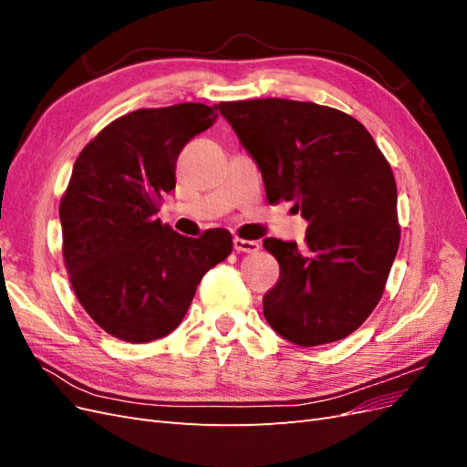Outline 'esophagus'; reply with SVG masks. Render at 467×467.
<instances>
[{"label": "esophagus", "instance_id": "obj_1", "mask_svg": "<svg viewBox=\"0 0 467 467\" xmlns=\"http://www.w3.org/2000/svg\"><path fill=\"white\" fill-rule=\"evenodd\" d=\"M234 249L237 253H257L261 249V244L259 242H253V239L234 237Z\"/></svg>", "mask_w": 467, "mask_h": 467}]
</instances>
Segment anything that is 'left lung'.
<instances>
[{"instance_id":"left-lung-1","label":"left lung","mask_w":467,"mask_h":467,"mask_svg":"<svg viewBox=\"0 0 467 467\" xmlns=\"http://www.w3.org/2000/svg\"><path fill=\"white\" fill-rule=\"evenodd\" d=\"M271 204L292 201L306 245L266 237L280 276L263 314L286 341H338L372 314L400 247L398 187L384 153L345 112L290 99L220 103Z\"/></svg>"}]
</instances>
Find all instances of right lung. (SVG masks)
Instances as JSON below:
<instances>
[{
  "mask_svg": "<svg viewBox=\"0 0 467 467\" xmlns=\"http://www.w3.org/2000/svg\"><path fill=\"white\" fill-rule=\"evenodd\" d=\"M216 105L129 112L95 136L74 163L60 202L64 263L79 304L109 335L150 343L185 317L196 286L232 253V234L185 237L161 223L191 138L216 122Z\"/></svg>",
  "mask_w": 467,
  "mask_h": 467,
  "instance_id": "right-lung-1",
  "label": "right lung"
}]
</instances>
